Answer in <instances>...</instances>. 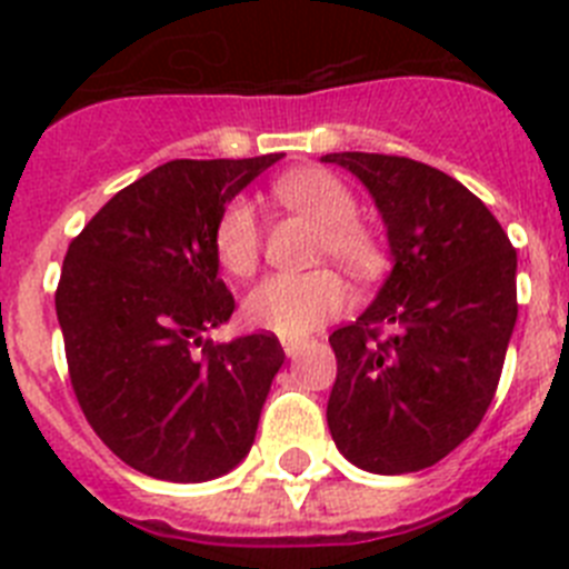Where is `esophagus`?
Instances as JSON below:
<instances>
[{
    "label": "esophagus",
    "instance_id": "1",
    "mask_svg": "<svg viewBox=\"0 0 569 569\" xmlns=\"http://www.w3.org/2000/svg\"><path fill=\"white\" fill-rule=\"evenodd\" d=\"M281 347H284V356H288V359H296V356H299L301 350L308 347V341H305V339H281Z\"/></svg>",
    "mask_w": 569,
    "mask_h": 569
}]
</instances>
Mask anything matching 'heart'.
Wrapping results in <instances>:
<instances>
[{"mask_svg":"<svg viewBox=\"0 0 569 569\" xmlns=\"http://www.w3.org/2000/svg\"><path fill=\"white\" fill-rule=\"evenodd\" d=\"M276 199L321 224L319 253L336 259L356 276L373 273L381 261L379 241L356 219V196L328 170H293L273 188ZM261 230L248 199H233L213 230L216 259L230 276H248L259 261ZM347 305L345 281L333 270L273 273L261 279L241 301L244 321L256 330L301 339Z\"/></svg>","mask_w":569,"mask_h":569,"instance_id":"1","label":"heart"}]
</instances>
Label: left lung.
Returning a JSON list of instances; mask_svg holds the SVG:
<instances>
[{"label":"left lung","instance_id":"1","mask_svg":"<svg viewBox=\"0 0 569 569\" xmlns=\"http://www.w3.org/2000/svg\"><path fill=\"white\" fill-rule=\"evenodd\" d=\"M370 190L393 270L370 308L330 336L328 427L379 476L433 467L479 427L516 328V250L453 176L405 156L328 153ZM395 333L378 339V330Z\"/></svg>","mask_w":569,"mask_h":569}]
</instances>
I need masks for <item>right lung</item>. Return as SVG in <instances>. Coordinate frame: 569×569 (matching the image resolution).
Segmentation results:
<instances>
[{"label": "right lung", "mask_w": 569, "mask_h": 569, "mask_svg": "<svg viewBox=\"0 0 569 569\" xmlns=\"http://www.w3.org/2000/svg\"><path fill=\"white\" fill-rule=\"evenodd\" d=\"M279 159L159 164L70 241L57 290L70 385L99 439L144 476L219 479L253 447L284 350L273 333L204 339L236 308L213 230Z\"/></svg>", "instance_id": "add662e5"}]
</instances>
